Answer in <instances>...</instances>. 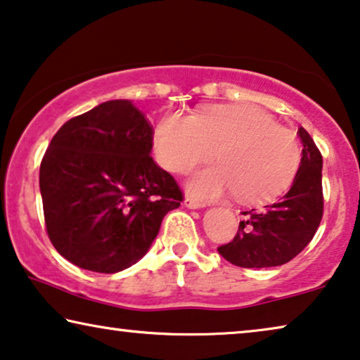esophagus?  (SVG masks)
<instances>
[{
    "instance_id": "1",
    "label": "esophagus",
    "mask_w": 360,
    "mask_h": 360,
    "mask_svg": "<svg viewBox=\"0 0 360 360\" xmlns=\"http://www.w3.org/2000/svg\"><path fill=\"white\" fill-rule=\"evenodd\" d=\"M184 204H186V207H189V209H200V207H204V204H202V202H199V200L194 199V197H191V195L186 197Z\"/></svg>"
}]
</instances>
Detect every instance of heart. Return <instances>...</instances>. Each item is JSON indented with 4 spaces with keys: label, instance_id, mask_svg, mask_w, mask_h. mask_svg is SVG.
<instances>
[{
    "label": "heart",
    "instance_id": "b5f03b06",
    "mask_svg": "<svg viewBox=\"0 0 360 360\" xmlns=\"http://www.w3.org/2000/svg\"><path fill=\"white\" fill-rule=\"evenodd\" d=\"M155 145L165 168L179 174L212 158L215 150L219 165L197 171L191 191L202 199L235 192L248 204L282 195L302 160L295 134L255 105H225L194 117L168 114L156 125Z\"/></svg>",
    "mask_w": 360,
    "mask_h": 360
}]
</instances>
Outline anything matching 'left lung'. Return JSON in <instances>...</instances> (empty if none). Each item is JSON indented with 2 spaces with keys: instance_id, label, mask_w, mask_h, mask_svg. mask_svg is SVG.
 I'll return each mask as SVG.
<instances>
[{
  "instance_id": "left-lung-1",
  "label": "left lung",
  "mask_w": 360,
  "mask_h": 360,
  "mask_svg": "<svg viewBox=\"0 0 360 360\" xmlns=\"http://www.w3.org/2000/svg\"><path fill=\"white\" fill-rule=\"evenodd\" d=\"M302 161L290 191L262 210L243 212L235 238L217 248L231 264L274 267L293 259L313 240L323 219V158L308 131L300 127Z\"/></svg>"
}]
</instances>
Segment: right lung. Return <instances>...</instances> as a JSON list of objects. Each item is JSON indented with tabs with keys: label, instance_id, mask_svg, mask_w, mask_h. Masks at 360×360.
Here are the masks:
<instances>
[{
	"label": "right lung",
	"instance_id": "obj_1",
	"mask_svg": "<svg viewBox=\"0 0 360 360\" xmlns=\"http://www.w3.org/2000/svg\"><path fill=\"white\" fill-rule=\"evenodd\" d=\"M153 127L130 101L65 122L40 163V194L55 250L81 269L114 274L145 256L184 194L151 158Z\"/></svg>",
	"mask_w": 360,
	"mask_h": 360
}]
</instances>
